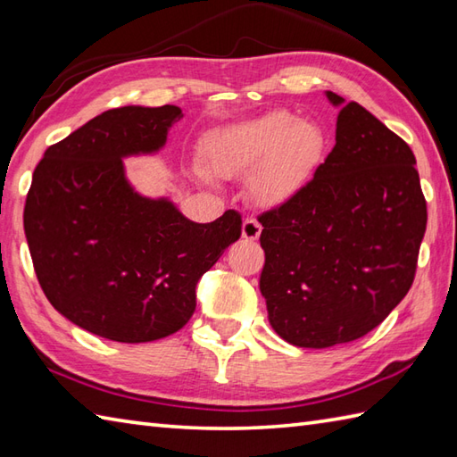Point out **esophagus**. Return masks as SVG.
Segmentation results:
<instances>
[{"mask_svg":"<svg viewBox=\"0 0 457 457\" xmlns=\"http://www.w3.org/2000/svg\"><path fill=\"white\" fill-rule=\"evenodd\" d=\"M261 236V223L255 218L244 220V226H241V237L247 241H255Z\"/></svg>","mask_w":457,"mask_h":457,"instance_id":"34e87169","label":"esophagus"}]
</instances>
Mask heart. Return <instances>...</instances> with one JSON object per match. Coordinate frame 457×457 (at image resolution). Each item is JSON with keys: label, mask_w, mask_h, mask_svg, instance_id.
Returning a JSON list of instances; mask_svg holds the SVG:
<instances>
[{"label": "heart", "mask_w": 457, "mask_h": 457, "mask_svg": "<svg viewBox=\"0 0 457 457\" xmlns=\"http://www.w3.org/2000/svg\"><path fill=\"white\" fill-rule=\"evenodd\" d=\"M326 151L318 123L287 110L213 131L204 154L216 177L249 174V192L261 206L278 208L306 187Z\"/></svg>", "instance_id": "heart-1"}]
</instances>
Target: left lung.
Instances as JSON below:
<instances>
[{"instance_id": "8db88e82", "label": "left lung", "mask_w": 457, "mask_h": 457, "mask_svg": "<svg viewBox=\"0 0 457 457\" xmlns=\"http://www.w3.org/2000/svg\"><path fill=\"white\" fill-rule=\"evenodd\" d=\"M336 145L314 179L257 218L269 322L298 347L365 336L409 293L426 231L416 159L363 105L326 92Z\"/></svg>"}]
</instances>
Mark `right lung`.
Returning <instances> with one entry per match:
<instances>
[{
	"mask_svg": "<svg viewBox=\"0 0 457 457\" xmlns=\"http://www.w3.org/2000/svg\"><path fill=\"white\" fill-rule=\"evenodd\" d=\"M177 105H125L51 145L33 172L23 226L48 303L72 324L121 344L167 337L196 308L200 277L241 236L236 210L210 223L143 196L123 159L164 147Z\"/></svg>",
	"mask_w": 457,
	"mask_h": 457,
	"instance_id": "1",
	"label": "right lung"
}]
</instances>
